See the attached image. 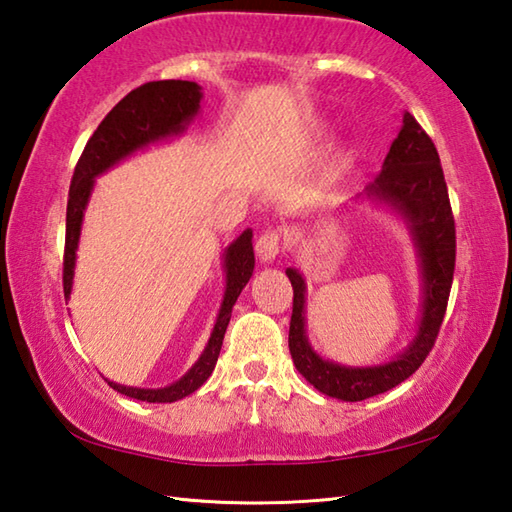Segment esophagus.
I'll return each instance as SVG.
<instances>
[{
	"label": "esophagus",
	"instance_id": "esophagus-1",
	"mask_svg": "<svg viewBox=\"0 0 512 512\" xmlns=\"http://www.w3.org/2000/svg\"><path fill=\"white\" fill-rule=\"evenodd\" d=\"M255 250L259 259H262L264 264L275 262V257L279 255L281 250V231L279 228H266V231L259 233V237L255 239Z\"/></svg>",
	"mask_w": 512,
	"mask_h": 512
}]
</instances>
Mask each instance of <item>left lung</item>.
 <instances>
[{"label":"left lung","mask_w":512,"mask_h":512,"mask_svg":"<svg viewBox=\"0 0 512 512\" xmlns=\"http://www.w3.org/2000/svg\"><path fill=\"white\" fill-rule=\"evenodd\" d=\"M361 198L385 204L396 213L416 248L422 292L420 321L405 350L387 363L365 367L341 365L319 356L306 334V279L295 268L286 270L295 290L288 334L292 363L314 389L345 402L385 394L424 363L447 312L455 268V224L440 156L409 112L402 114V127L389 147L383 171L367 184Z\"/></svg>","instance_id":"8db88e82"}]
</instances>
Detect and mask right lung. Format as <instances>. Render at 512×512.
<instances>
[{
  "instance_id": "right-lung-1",
  "label": "right lung",
  "mask_w": 512,
  "mask_h": 512,
  "mask_svg": "<svg viewBox=\"0 0 512 512\" xmlns=\"http://www.w3.org/2000/svg\"><path fill=\"white\" fill-rule=\"evenodd\" d=\"M202 88L193 81H151L129 92L114 110L103 118L96 132L85 145L83 154L76 162L68 213H65V255H63V292L65 301L70 299L74 266H76V248H79L81 226L85 209H88L90 195L94 191V180L103 176L107 169L116 167L118 162L134 156L136 151L147 149L149 145L162 143V140L176 138L187 132L189 123L200 112ZM255 253H253V231L239 235L235 242L224 250V273L226 288L220 312H217L215 325L211 330V339L206 343L204 352L198 361L176 383L160 389L127 387L114 380L107 385L116 389L118 394L145 402H176L184 396L200 389L206 378L213 374L217 356L222 350L226 325L231 321V312L239 292L244 290L248 279L253 277Z\"/></svg>"
}]
</instances>
